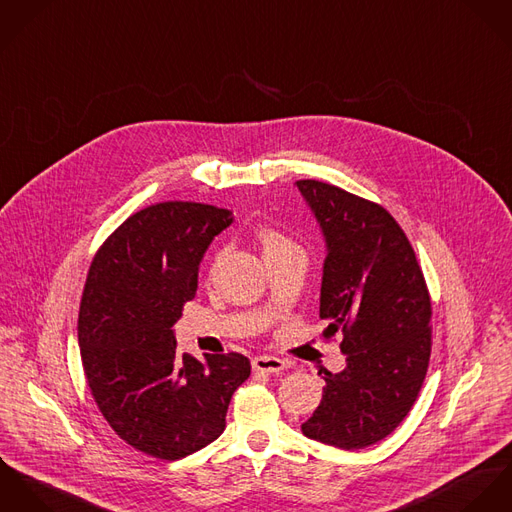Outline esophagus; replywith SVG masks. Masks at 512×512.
I'll list each match as a JSON object with an SVG mask.
<instances>
[{
	"label": "esophagus",
	"mask_w": 512,
	"mask_h": 512,
	"mask_svg": "<svg viewBox=\"0 0 512 512\" xmlns=\"http://www.w3.org/2000/svg\"><path fill=\"white\" fill-rule=\"evenodd\" d=\"M251 365H253V371H259V373H279L286 369V361L273 355H257L253 357Z\"/></svg>",
	"instance_id": "34e87169"
}]
</instances>
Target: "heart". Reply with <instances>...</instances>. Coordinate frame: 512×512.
<instances>
[{
	"label": "heart",
	"instance_id": "obj_1",
	"mask_svg": "<svg viewBox=\"0 0 512 512\" xmlns=\"http://www.w3.org/2000/svg\"><path fill=\"white\" fill-rule=\"evenodd\" d=\"M255 239L259 243L261 253H263L265 259H269L273 255H279V253H283L286 249L294 247L292 239L286 237L283 231L275 228V226H259V228L255 229Z\"/></svg>",
	"mask_w": 512,
	"mask_h": 512
}]
</instances>
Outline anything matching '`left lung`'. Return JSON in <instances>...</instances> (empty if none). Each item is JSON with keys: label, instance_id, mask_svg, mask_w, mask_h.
Returning <instances> with one entry per match:
<instances>
[{"label": "left lung", "instance_id": "8db88e82", "mask_svg": "<svg viewBox=\"0 0 512 512\" xmlns=\"http://www.w3.org/2000/svg\"><path fill=\"white\" fill-rule=\"evenodd\" d=\"M328 243L320 318L341 332L345 369H324L304 436L361 450L395 432L418 397L432 351V302L416 253L379 204L320 180H296Z\"/></svg>", "mask_w": 512, "mask_h": 512}]
</instances>
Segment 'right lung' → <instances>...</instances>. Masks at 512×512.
Segmentation results:
<instances>
[{"mask_svg":"<svg viewBox=\"0 0 512 512\" xmlns=\"http://www.w3.org/2000/svg\"><path fill=\"white\" fill-rule=\"evenodd\" d=\"M231 212L159 202L129 216L96 251L84 284L78 341L88 387L115 434L143 454L174 461L226 428L245 355L176 353L172 326L196 296L200 261Z\"/></svg>","mask_w":512,"mask_h":512,"instance_id":"1","label":"right lung"}]
</instances>
